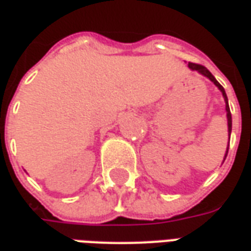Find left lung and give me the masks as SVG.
<instances>
[{
    "label": "left lung",
    "instance_id": "8db88e82",
    "mask_svg": "<svg viewBox=\"0 0 251 251\" xmlns=\"http://www.w3.org/2000/svg\"><path fill=\"white\" fill-rule=\"evenodd\" d=\"M188 67L191 69V70H196V72H199L200 74H202L204 77L209 78L212 82L219 88V90L222 92V94H223V97H225V101H226V112H227V123H228V134H231V127H232V120H231V112H230V106H228V100H227V94H226L225 89H223V86L220 85L218 81H216V78L211 74V72L208 70L207 67H204V66L201 65H197V63H188ZM227 152H228V147H227V151H226V155H225V159L226 157H227Z\"/></svg>",
    "mask_w": 251,
    "mask_h": 251
}]
</instances>
